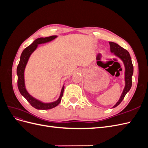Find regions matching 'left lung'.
<instances>
[{
	"label": "left lung",
	"mask_w": 148,
	"mask_h": 148,
	"mask_svg": "<svg viewBox=\"0 0 148 148\" xmlns=\"http://www.w3.org/2000/svg\"><path fill=\"white\" fill-rule=\"evenodd\" d=\"M110 44V52L113 53L114 54L118 57L119 58L122 60L123 62V64L125 66V88L123 89V91L122 93L119 100L116 104L114 106L113 108L119 106L120 102L123 101L125 95L127 93L130 91V89L132 88V75L133 73V66L132 64V59L130 55L129 52L126 50V49H123L121 46H120L119 44H116L114 42H109Z\"/></svg>",
	"instance_id": "left-lung-1"
}]
</instances>
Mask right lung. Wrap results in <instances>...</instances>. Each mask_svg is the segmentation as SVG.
<instances>
[{"mask_svg": "<svg viewBox=\"0 0 148 148\" xmlns=\"http://www.w3.org/2000/svg\"><path fill=\"white\" fill-rule=\"evenodd\" d=\"M57 37V36H51L46 37V38H39L35 40L33 42L25 48L23 51L22 52L20 62L18 65L17 66L16 69V73L18 76V88L19 91L21 93V95L23 96L25 99L28 101L29 104L32 106L35 109H39V110H47L53 108V107H56L59 104V103L61 101L62 97L63 96L64 91V85L62 88L60 95L57 101H53L52 102L49 103H44L41 102L36 98L33 97L32 96H31L28 92L27 91L25 87V77H24V73L25 67L26 64L28 63V61L29 60V58L30 56L36 49L38 44H44L48 42H50L52 40L56 39Z\"/></svg>", "mask_w": 148, "mask_h": 148, "instance_id": "right-lung-1", "label": "right lung"}]
</instances>
